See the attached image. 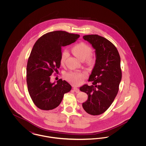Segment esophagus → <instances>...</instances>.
<instances>
[{"label": "esophagus", "mask_w": 146, "mask_h": 146, "mask_svg": "<svg viewBox=\"0 0 146 146\" xmlns=\"http://www.w3.org/2000/svg\"><path fill=\"white\" fill-rule=\"evenodd\" d=\"M73 90H74V91L76 93H78V92H79V89H78L77 88H76V87H74V88H73Z\"/></svg>", "instance_id": "34e87169"}]
</instances>
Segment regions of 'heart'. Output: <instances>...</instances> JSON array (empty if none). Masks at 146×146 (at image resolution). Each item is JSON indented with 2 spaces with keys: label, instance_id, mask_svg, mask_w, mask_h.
Masks as SVG:
<instances>
[{
  "label": "heart",
  "instance_id": "heart-1",
  "mask_svg": "<svg viewBox=\"0 0 146 146\" xmlns=\"http://www.w3.org/2000/svg\"><path fill=\"white\" fill-rule=\"evenodd\" d=\"M72 52L76 57L81 61H84L87 58L89 63L92 62V59L91 58V48L85 42H82L74 46L72 49ZM68 56L67 50H63L61 56V62L63 63ZM86 77V73L83 72H72L66 76V78L71 83L74 85H79L83 83Z\"/></svg>",
  "mask_w": 146,
  "mask_h": 146
}]
</instances>
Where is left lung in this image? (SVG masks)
Wrapping results in <instances>:
<instances>
[{
	"instance_id": "obj_1",
	"label": "left lung",
	"mask_w": 146,
	"mask_h": 146,
	"mask_svg": "<svg viewBox=\"0 0 146 146\" xmlns=\"http://www.w3.org/2000/svg\"><path fill=\"white\" fill-rule=\"evenodd\" d=\"M83 39L95 50L96 61L89 78L92 84L80 88L88 95L82 106L87 113L97 115L110 107L118 94L122 76L120 57L116 47L104 37L86 35Z\"/></svg>"
}]
</instances>
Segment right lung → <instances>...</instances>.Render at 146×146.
<instances>
[{"mask_svg": "<svg viewBox=\"0 0 146 146\" xmlns=\"http://www.w3.org/2000/svg\"><path fill=\"white\" fill-rule=\"evenodd\" d=\"M80 35L57 31L45 34L35 43L27 66V84L35 105L42 110H51L61 104L64 94L72 86L61 79L50 82L54 71L60 68L62 47L76 41Z\"/></svg>", "mask_w": 146, "mask_h": 146, "instance_id": "right-lung-1", "label": "right lung"}]
</instances>
